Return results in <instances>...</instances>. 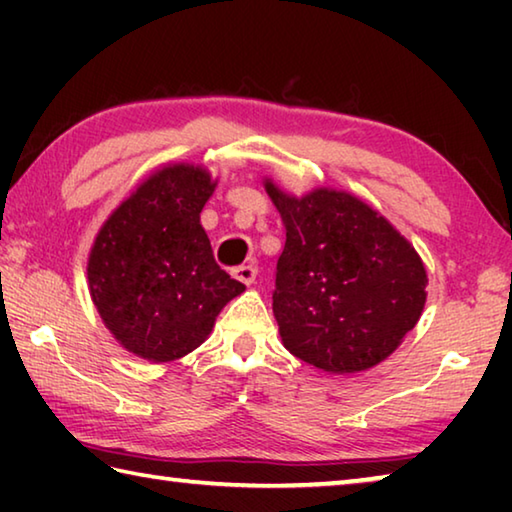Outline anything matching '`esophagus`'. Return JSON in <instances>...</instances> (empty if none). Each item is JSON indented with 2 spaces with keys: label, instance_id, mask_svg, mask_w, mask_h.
<instances>
[{
  "label": "esophagus",
  "instance_id": "34e87169",
  "mask_svg": "<svg viewBox=\"0 0 512 512\" xmlns=\"http://www.w3.org/2000/svg\"><path fill=\"white\" fill-rule=\"evenodd\" d=\"M232 275H235L239 282H244L246 287H250V284H253V282H255V277H257V266H255V264L237 266L235 271H232Z\"/></svg>",
  "mask_w": 512,
  "mask_h": 512
}]
</instances>
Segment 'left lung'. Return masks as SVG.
<instances>
[{
    "instance_id": "1",
    "label": "left lung",
    "mask_w": 512,
    "mask_h": 512,
    "mask_svg": "<svg viewBox=\"0 0 512 512\" xmlns=\"http://www.w3.org/2000/svg\"><path fill=\"white\" fill-rule=\"evenodd\" d=\"M287 244L275 266L273 314L284 348L345 375L384 361L427 300V271L384 216L345 192L293 198L266 180Z\"/></svg>"
}]
</instances>
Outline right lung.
I'll list each match as a JSON object with an SVG mask.
<instances>
[{
  "mask_svg": "<svg viewBox=\"0 0 512 512\" xmlns=\"http://www.w3.org/2000/svg\"><path fill=\"white\" fill-rule=\"evenodd\" d=\"M214 185L194 164L164 167L110 214L94 241L92 302L137 357L155 363L185 357L246 289L214 262L201 225Z\"/></svg>",
  "mask_w": 512,
  "mask_h": 512,
  "instance_id": "right-lung-1",
  "label": "right lung"
}]
</instances>
